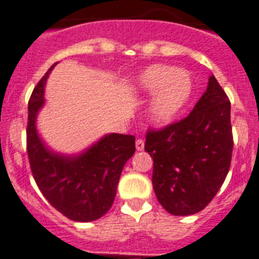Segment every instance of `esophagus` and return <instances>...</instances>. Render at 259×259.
I'll return each instance as SVG.
<instances>
[{
  "label": "esophagus",
  "instance_id": "obj_1",
  "mask_svg": "<svg viewBox=\"0 0 259 259\" xmlns=\"http://www.w3.org/2000/svg\"><path fill=\"white\" fill-rule=\"evenodd\" d=\"M144 149V140H141V139H137L136 140V150H143Z\"/></svg>",
  "mask_w": 259,
  "mask_h": 259
}]
</instances>
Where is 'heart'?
<instances>
[{
	"mask_svg": "<svg viewBox=\"0 0 259 259\" xmlns=\"http://www.w3.org/2000/svg\"><path fill=\"white\" fill-rule=\"evenodd\" d=\"M132 89L140 95H152L148 114L153 122L168 123L189 104L194 92V80L187 70L152 65L135 77Z\"/></svg>",
	"mask_w": 259,
	"mask_h": 259,
	"instance_id": "1",
	"label": "heart"
}]
</instances>
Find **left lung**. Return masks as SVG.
<instances>
[{
    "label": "left lung",
    "instance_id": "left-lung-1",
    "mask_svg": "<svg viewBox=\"0 0 259 259\" xmlns=\"http://www.w3.org/2000/svg\"><path fill=\"white\" fill-rule=\"evenodd\" d=\"M231 104L215 76L189 115L146 135L153 158V188L167 212L191 215L221 189L232 157Z\"/></svg>",
    "mask_w": 259,
    "mask_h": 259
}]
</instances>
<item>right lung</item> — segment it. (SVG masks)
I'll return each instance as SVG.
<instances>
[{
  "label": "right lung",
  "mask_w": 259,
  "mask_h": 259,
  "mask_svg": "<svg viewBox=\"0 0 259 259\" xmlns=\"http://www.w3.org/2000/svg\"><path fill=\"white\" fill-rule=\"evenodd\" d=\"M48 70L28 102L27 153L41 193L54 209L75 222H93L111 207L125 162L135 153V136L107 134L77 154L52 149L37 131V115L45 105Z\"/></svg>",
  "instance_id": "add662e5"
}]
</instances>
